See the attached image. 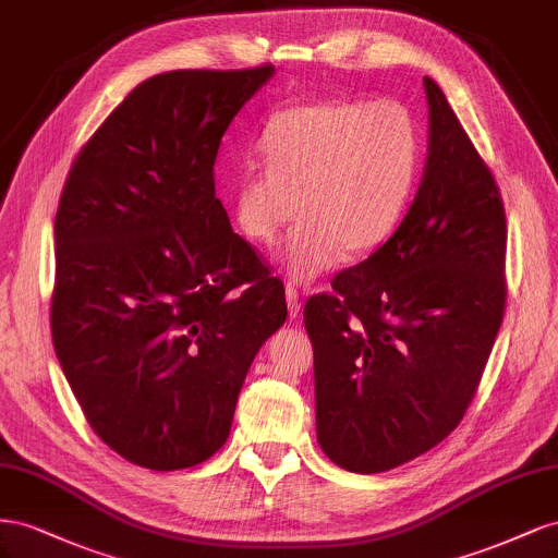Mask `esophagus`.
<instances>
[{
  "instance_id": "obj_1",
  "label": "esophagus",
  "mask_w": 558,
  "mask_h": 558,
  "mask_svg": "<svg viewBox=\"0 0 558 558\" xmlns=\"http://www.w3.org/2000/svg\"><path fill=\"white\" fill-rule=\"evenodd\" d=\"M284 301H288L290 320H296L299 311H301V301H299V294H296V290L292 288V284H288V288H284Z\"/></svg>"
}]
</instances>
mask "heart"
I'll return each instance as SVG.
<instances>
[{"label": "heart", "instance_id": "obj_1", "mask_svg": "<svg viewBox=\"0 0 558 558\" xmlns=\"http://www.w3.org/2000/svg\"><path fill=\"white\" fill-rule=\"evenodd\" d=\"M268 168H247L233 217L247 241L274 245L292 280L311 282L343 254L384 247L407 213L421 163V133L400 102L323 100L282 109L259 140Z\"/></svg>", "mask_w": 558, "mask_h": 558}]
</instances>
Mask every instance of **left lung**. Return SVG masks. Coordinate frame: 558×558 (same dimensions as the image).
Here are the masks:
<instances>
[{"label":"left lung","mask_w":558,"mask_h":558,"mask_svg":"<svg viewBox=\"0 0 558 558\" xmlns=\"http://www.w3.org/2000/svg\"><path fill=\"white\" fill-rule=\"evenodd\" d=\"M427 158L390 241L313 296L317 441L376 474L449 437L472 402L505 313L500 191L433 78Z\"/></svg>","instance_id":"obj_1"}]
</instances>
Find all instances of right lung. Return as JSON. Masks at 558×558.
<instances>
[{
	"label": "right lung",
	"instance_id": "add662e5",
	"mask_svg": "<svg viewBox=\"0 0 558 558\" xmlns=\"http://www.w3.org/2000/svg\"><path fill=\"white\" fill-rule=\"evenodd\" d=\"M274 68L135 86L76 156L56 215V355L111 451L156 470L217 453L282 284L215 196L221 135Z\"/></svg>",
	"mask_w": 558,
	"mask_h": 558
}]
</instances>
